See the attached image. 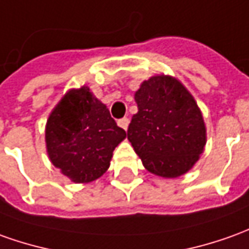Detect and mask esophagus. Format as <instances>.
Instances as JSON below:
<instances>
[{"instance_id": "1", "label": "esophagus", "mask_w": 249, "mask_h": 249, "mask_svg": "<svg viewBox=\"0 0 249 249\" xmlns=\"http://www.w3.org/2000/svg\"><path fill=\"white\" fill-rule=\"evenodd\" d=\"M128 123H130V119H128V118H122V119L118 121V124H119L122 128H124V130H127Z\"/></svg>"}]
</instances>
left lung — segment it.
<instances>
[{
	"label": "left lung",
	"mask_w": 249,
	"mask_h": 249,
	"mask_svg": "<svg viewBox=\"0 0 249 249\" xmlns=\"http://www.w3.org/2000/svg\"><path fill=\"white\" fill-rule=\"evenodd\" d=\"M138 112L127 140L149 172L178 178L198 161L206 145V127L191 93L178 80L154 75L135 92Z\"/></svg>",
	"instance_id": "1"
}]
</instances>
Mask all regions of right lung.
<instances>
[{
    "instance_id": "1",
    "label": "right lung",
    "mask_w": 249,
    "mask_h": 249,
    "mask_svg": "<svg viewBox=\"0 0 249 249\" xmlns=\"http://www.w3.org/2000/svg\"><path fill=\"white\" fill-rule=\"evenodd\" d=\"M126 131L88 87L68 92L50 115L46 145L51 162L74 183L100 178Z\"/></svg>"
}]
</instances>
